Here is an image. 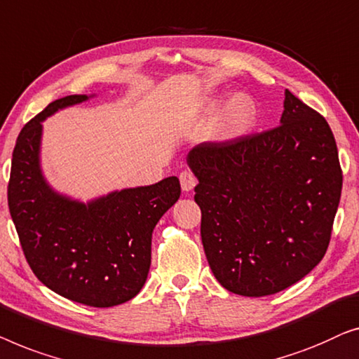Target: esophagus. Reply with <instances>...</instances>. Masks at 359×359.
Returning <instances> with one entry per match:
<instances>
[{"label":"esophagus","mask_w":359,"mask_h":359,"mask_svg":"<svg viewBox=\"0 0 359 359\" xmlns=\"http://www.w3.org/2000/svg\"><path fill=\"white\" fill-rule=\"evenodd\" d=\"M179 179H180V187L184 191H190L196 185V177L191 170H182Z\"/></svg>","instance_id":"1"}]
</instances>
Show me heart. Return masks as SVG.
I'll return each mask as SVG.
<instances>
[{
	"instance_id": "obj_1",
	"label": "heart",
	"mask_w": 359,
	"mask_h": 359,
	"mask_svg": "<svg viewBox=\"0 0 359 359\" xmlns=\"http://www.w3.org/2000/svg\"><path fill=\"white\" fill-rule=\"evenodd\" d=\"M257 120V105L249 95L237 94L223 110L216 136L223 141H234L249 133Z\"/></svg>"
}]
</instances>
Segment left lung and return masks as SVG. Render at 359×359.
Masks as SVG:
<instances>
[{"mask_svg":"<svg viewBox=\"0 0 359 359\" xmlns=\"http://www.w3.org/2000/svg\"><path fill=\"white\" fill-rule=\"evenodd\" d=\"M278 127L201 143L187 156L198 179L201 242L226 290H286L324 259L343 175L327 120L285 90Z\"/></svg>","mask_w":359,"mask_h":359,"instance_id":"8db88e82","label":"left lung"}]
</instances>
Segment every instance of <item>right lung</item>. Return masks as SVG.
<instances>
[{
	"label": "right lung",
	"mask_w": 359,
	"mask_h": 359,
	"mask_svg": "<svg viewBox=\"0 0 359 359\" xmlns=\"http://www.w3.org/2000/svg\"><path fill=\"white\" fill-rule=\"evenodd\" d=\"M90 95L55 100L24 125L13 151L8 205L27 264L57 294L93 307L130 301L151 265V237L180 196L177 177L123 189L88 203L58 194L40 169L42 122Z\"/></svg>",
	"instance_id": "add662e5"
}]
</instances>
